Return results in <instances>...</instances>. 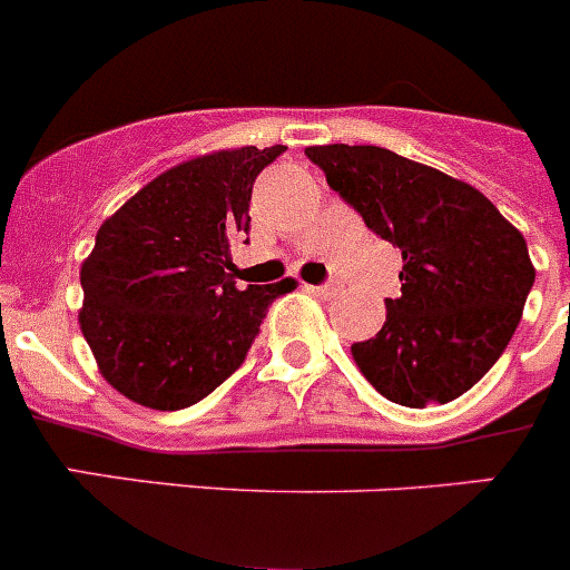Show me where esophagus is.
<instances>
[{
    "mask_svg": "<svg viewBox=\"0 0 570 570\" xmlns=\"http://www.w3.org/2000/svg\"><path fill=\"white\" fill-rule=\"evenodd\" d=\"M306 289L315 292V295H321V297H334L340 292V286L337 284H321V286H306Z\"/></svg>",
    "mask_w": 570,
    "mask_h": 570,
    "instance_id": "esophagus-1",
    "label": "esophagus"
}]
</instances>
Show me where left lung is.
Masks as SVG:
<instances>
[{
	"mask_svg": "<svg viewBox=\"0 0 570 570\" xmlns=\"http://www.w3.org/2000/svg\"><path fill=\"white\" fill-rule=\"evenodd\" d=\"M306 157L365 227L402 249V295L385 326L351 345L365 380L405 407L446 405L507 351L534 286L529 247L472 185L380 146Z\"/></svg>",
	"mask_w": 570,
	"mask_h": 570,
	"instance_id": "1",
	"label": "left lung"
}]
</instances>
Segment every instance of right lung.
<instances>
[{
    "label": "right lung",
    "mask_w": 570,
    "mask_h": 570,
    "mask_svg": "<svg viewBox=\"0 0 570 570\" xmlns=\"http://www.w3.org/2000/svg\"><path fill=\"white\" fill-rule=\"evenodd\" d=\"M286 146L188 159L100 225L81 267V332L104 380L154 411H183L247 357L275 297L295 281L238 289L230 242L249 233V196Z\"/></svg>",
    "instance_id": "1"
}]
</instances>
